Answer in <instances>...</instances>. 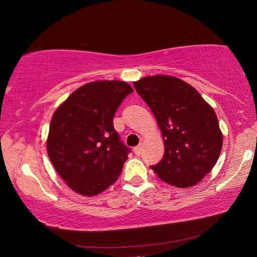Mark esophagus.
Returning <instances> with one entry per match:
<instances>
[{"label": "esophagus", "instance_id": "34e87169", "mask_svg": "<svg viewBox=\"0 0 257 257\" xmlns=\"http://www.w3.org/2000/svg\"><path fill=\"white\" fill-rule=\"evenodd\" d=\"M142 150H143V146L142 145H138V146H136L134 149V152H135V154L136 155H141V153H142Z\"/></svg>", "mask_w": 257, "mask_h": 257}]
</instances>
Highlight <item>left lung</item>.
Here are the masks:
<instances>
[{
    "mask_svg": "<svg viewBox=\"0 0 257 257\" xmlns=\"http://www.w3.org/2000/svg\"><path fill=\"white\" fill-rule=\"evenodd\" d=\"M134 86L153 112L164 142L163 159L152 170L179 188L198 184L222 150L223 135L213 107L177 77H144Z\"/></svg>",
    "mask_w": 257,
    "mask_h": 257,
    "instance_id": "1",
    "label": "left lung"
}]
</instances>
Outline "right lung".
<instances>
[{
	"label": "right lung",
	"instance_id": "obj_1",
	"mask_svg": "<svg viewBox=\"0 0 257 257\" xmlns=\"http://www.w3.org/2000/svg\"><path fill=\"white\" fill-rule=\"evenodd\" d=\"M133 92L128 82L120 80L88 82L52 116L47 154L69 188L82 196L101 194L122 171L130 149L120 142L113 116Z\"/></svg>",
	"mask_w": 257,
	"mask_h": 257
}]
</instances>
